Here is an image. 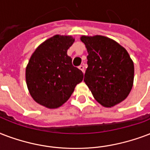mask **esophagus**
Here are the masks:
<instances>
[{
  "label": "esophagus",
  "mask_w": 150,
  "mask_h": 150,
  "mask_svg": "<svg viewBox=\"0 0 150 150\" xmlns=\"http://www.w3.org/2000/svg\"><path fill=\"white\" fill-rule=\"evenodd\" d=\"M79 68L80 70L82 71L83 72L85 71V68H84V66H83V65H80V66H79Z\"/></svg>",
  "instance_id": "34e87169"
}]
</instances>
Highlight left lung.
<instances>
[{
  "mask_svg": "<svg viewBox=\"0 0 150 150\" xmlns=\"http://www.w3.org/2000/svg\"><path fill=\"white\" fill-rule=\"evenodd\" d=\"M81 41L88 52L84 82L93 98L105 107L123 101L134 82V68L128 52L116 42L100 35L83 36Z\"/></svg>",
  "mask_w": 150,
  "mask_h": 150,
  "instance_id": "obj_1",
  "label": "left lung"
}]
</instances>
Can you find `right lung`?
<instances>
[{
    "label": "right lung",
    "mask_w": 150,
    "mask_h": 150,
    "mask_svg": "<svg viewBox=\"0 0 150 150\" xmlns=\"http://www.w3.org/2000/svg\"><path fill=\"white\" fill-rule=\"evenodd\" d=\"M74 41L71 36L55 35L32 54L26 69V81L31 97L41 105L60 107L83 81V71L73 66L67 54Z\"/></svg>",
    "instance_id": "obj_1"
}]
</instances>
